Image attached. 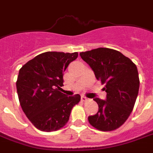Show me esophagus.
Segmentation results:
<instances>
[{
  "label": "esophagus",
  "mask_w": 153,
  "mask_h": 153,
  "mask_svg": "<svg viewBox=\"0 0 153 153\" xmlns=\"http://www.w3.org/2000/svg\"><path fill=\"white\" fill-rule=\"evenodd\" d=\"M88 100V99L86 97H83V96H82V97H81V100H82V101H87Z\"/></svg>",
  "instance_id": "obj_1"
}]
</instances>
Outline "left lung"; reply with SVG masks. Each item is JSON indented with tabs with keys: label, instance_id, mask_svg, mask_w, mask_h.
Here are the masks:
<instances>
[{
	"label": "left lung",
	"instance_id": "obj_1",
	"mask_svg": "<svg viewBox=\"0 0 153 153\" xmlns=\"http://www.w3.org/2000/svg\"><path fill=\"white\" fill-rule=\"evenodd\" d=\"M90 65L97 80L105 84L106 100L96 98L99 110L88 117L93 127L102 131L116 130L127 120L133 110L140 88L136 65L120 52L98 48L80 53Z\"/></svg>",
	"mask_w": 153,
	"mask_h": 153
}]
</instances>
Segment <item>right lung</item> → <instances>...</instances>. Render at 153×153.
<instances>
[{
  "mask_svg": "<svg viewBox=\"0 0 153 153\" xmlns=\"http://www.w3.org/2000/svg\"><path fill=\"white\" fill-rule=\"evenodd\" d=\"M78 53L46 52L27 62L19 70L16 82L19 102L26 116L42 131L62 128L80 96L66 97L60 91L63 73Z\"/></svg>",
  "mask_w": 153,
  "mask_h": 153,
  "instance_id": "1",
  "label": "right lung"
}]
</instances>
